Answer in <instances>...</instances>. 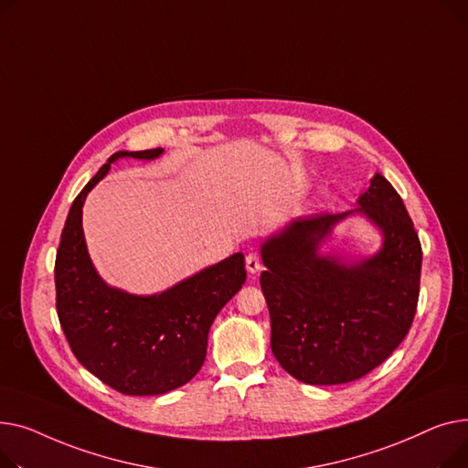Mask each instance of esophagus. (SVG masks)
<instances>
[{
  "instance_id": "esophagus-1",
  "label": "esophagus",
  "mask_w": 468,
  "mask_h": 468,
  "mask_svg": "<svg viewBox=\"0 0 468 468\" xmlns=\"http://www.w3.org/2000/svg\"><path fill=\"white\" fill-rule=\"evenodd\" d=\"M245 268H247V271H250V273H257L262 268V262H261L257 253H250V255L245 257Z\"/></svg>"
}]
</instances>
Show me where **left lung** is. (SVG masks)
I'll return each instance as SVG.
<instances>
[{
	"label": "left lung",
	"mask_w": 468,
	"mask_h": 468,
	"mask_svg": "<svg viewBox=\"0 0 468 468\" xmlns=\"http://www.w3.org/2000/svg\"><path fill=\"white\" fill-rule=\"evenodd\" d=\"M351 212H365L384 232L382 251L356 265L321 258L318 243ZM421 259L402 198L379 174L356 209L304 215L270 238L261 287L271 351L283 370L310 386H338L379 367L414 321Z\"/></svg>",
	"instance_id": "8db88e82"
}]
</instances>
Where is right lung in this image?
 Wrapping results in <instances>:
<instances>
[{
    "mask_svg": "<svg viewBox=\"0 0 468 468\" xmlns=\"http://www.w3.org/2000/svg\"><path fill=\"white\" fill-rule=\"evenodd\" d=\"M158 154L160 147L109 156L73 200L54 262L57 314L77 361L105 386L135 397L164 395L197 376L213 319L247 278L243 255L236 253L153 296H133L100 280L82 234V204L115 160Z\"/></svg>",
    "mask_w": 468,
    "mask_h": 468,
    "instance_id": "right-lung-1",
    "label": "right lung"
}]
</instances>
